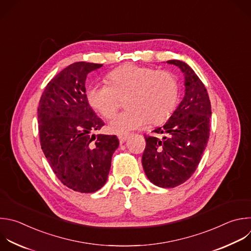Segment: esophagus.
Returning a JSON list of instances; mask_svg holds the SVG:
<instances>
[{"mask_svg":"<svg viewBox=\"0 0 251 251\" xmlns=\"http://www.w3.org/2000/svg\"><path fill=\"white\" fill-rule=\"evenodd\" d=\"M128 137H129L128 134H120V135H118V139H119L120 143H124L128 139Z\"/></svg>","mask_w":251,"mask_h":251,"instance_id":"1","label":"esophagus"}]
</instances>
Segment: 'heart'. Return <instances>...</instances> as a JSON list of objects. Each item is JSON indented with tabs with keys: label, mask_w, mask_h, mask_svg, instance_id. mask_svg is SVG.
<instances>
[{
	"label": "heart",
	"mask_w": 251,
	"mask_h": 251,
	"mask_svg": "<svg viewBox=\"0 0 251 251\" xmlns=\"http://www.w3.org/2000/svg\"><path fill=\"white\" fill-rule=\"evenodd\" d=\"M90 104L102 117L110 119L126 98L128 108L109 124L111 132L125 134L146 124H159L170 116L178 98L174 74L153 68L125 64L107 75V83L89 87Z\"/></svg>",
	"instance_id": "heart-1"
}]
</instances>
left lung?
<instances>
[{
    "instance_id": "left-lung-1",
    "label": "left lung",
    "mask_w": 251,
    "mask_h": 251,
    "mask_svg": "<svg viewBox=\"0 0 251 251\" xmlns=\"http://www.w3.org/2000/svg\"><path fill=\"white\" fill-rule=\"evenodd\" d=\"M185 76V95L162 127L144 135L146 148L142 164L151 183L173 188L185 182L196 171L210 135L211 102L202 80L184 62L170 60Z\"/></svg>"
}]
</instances>
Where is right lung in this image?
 <instances>
[{
    "label": "right lung",
    "instance_id": "add662e5",
    "mask_svg": "<svg viewBox=\"0 0 251 251\" xmlns=\"http://www.w3.org/2000/svg\"><path fill=\"white\" fill-rule=\"evenodd\" d=\"M102 64L75 62L48 83L38 105L41 149L59 180L81 193H93L107 181L115 135H95L103 121L96 115L86 95V79Z\"/></svg>",
    "mask_w": 251,
    "mask_h": 251
}]
</instances>
